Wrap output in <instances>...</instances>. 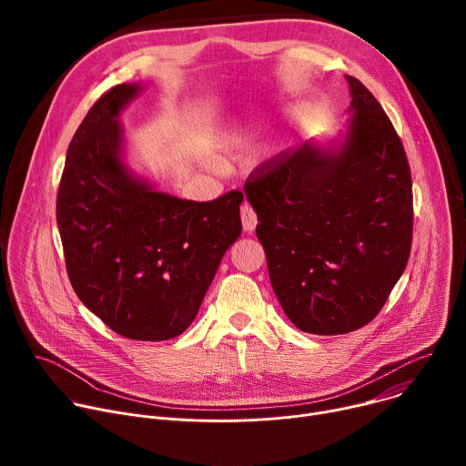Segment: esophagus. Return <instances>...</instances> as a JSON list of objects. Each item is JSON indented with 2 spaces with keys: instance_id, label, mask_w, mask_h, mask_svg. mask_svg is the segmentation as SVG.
Returning a JSON list of instances; mask_svg holds the SVG:
<instances>
[{
  "instance_id": "obj_1",
  "label": "esophagus",
  "mask_w": 466,
  "mask_h": 466,
  "mask_svg": "<svg viewBox=\"0 0 466 466\" xmlns=\"http://www.w3.org/2000/svg\"><path fill=\"white\" fill-rule=\"evenodd\" d=\"M241 223H243V230L245 232H252L256 228V225H258L256 212H254V208L248 203L241 205Z\"/></svg>"
}]
</instances>
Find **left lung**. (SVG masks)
Returning a JSON list of instances; mask_svg holds the SVG:
<instances>
[{
	"label": "left lung",
	"mask_w": 466,
	"mask_h": 466,
	"mask_svg": "<svg viewBox=\"0 0 466 466\" xmlns=\"http://www.w3.org/2000/svg\"><path fill=\"white\" fill-rule=\"evenodd\" d=\"M347 81L354 116L341 149L302 144L245 182L279 302L299 329L317 336L369 324L402 277L413 241L400 137L369 88Z\"/></svg>",
	"instance_id": "8db88e82"
}]
</instances>
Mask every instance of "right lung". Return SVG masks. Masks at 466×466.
Masks as SVG:
<instances>
[{
	"label": "right lung",
	"instance_id": "1",
	"mask_svg": "<svg viewBox=\"0 0 466 466\" xmlns=\"http://www.w3.org/2000/svg\"><path fill=\"white\" fill-rule=\"evenodd\" d=\"M117 85L79 125L56 193L66 271L81 302L116 334L166 341L193 322L227 248L241 234L243 193L195 203L155 191L119 158Z\"/></svg>",
	"mask_w": 466,
	"mask_h": 466
}]
</instances>
